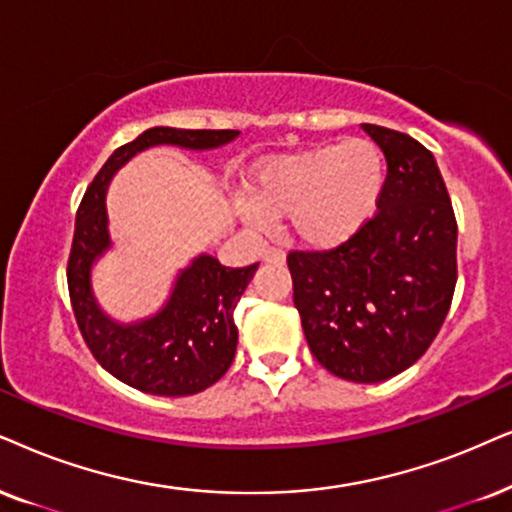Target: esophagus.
I'll return each instance as SVG.
<instances>
[{"label":"esophagus","mask_w":512,"mask_h":512,"mask_svg":"<svg viewBox=\"0 0 512 512\" xmlns=\"http://www.w3.org/2000/svg\"><path fill=\"white\" fill-rule=\"evenodd\" d=\"M264 257H267V260H274V262H283L286 260V252H283L281 248H269L267 252H264Z\"/></svg>","instance_id":"34e87169"}]
</instances>
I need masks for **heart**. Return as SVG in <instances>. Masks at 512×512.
<instances>
[{
  "instance_id": "1",
  "label": "heart",
  "mask_w": 512,
  "mask_h": 512,
  "mask_svg": "<svg viewBox=\"0 0 512 512\" xmlns=\"http://www.w3.org/2000/svg\"><path fill=\"white\" fill-rule=\"evenodd\" d=\"M383 179V155L371 141L309 148L264 165L252 196L245 193L238 200V212L260 231L271 229L274 217H290L302 241L331 248L373 217Z\"/></svg>"
}]
</instances>
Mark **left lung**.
I'll use <instances>...</instances> for the list:
<instances>
[{
    "label": "left lung",
    "instance_id": "left-lung-1",
    "mask_svg": "<svg viewBox=\"0 0 512 512\" xmlns=\"http://www.w3.org/2000/svg\"><path fill=\"white\" fill-rule=\"evenodd\" d=\"M364 129L387 160L378 210L338 248L290 250L288 269L316 361L352 383H380L416 364L449 314L458 224L428 148Z\"/></svg>",
    "mask_w": 512,
    "mask_h": 512
}]
</instances>
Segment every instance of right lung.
<instances>
[{
	"mask_svg": "<svg viewBox=\"0 0 512 512\" xmlns=\"http://www.w3.org/2000/svg\"><path fill=\"white\" fill-rule=\"evenodd\" d=\"M236 129L153 127L120 146L84 191L77 208L73 248L68 257V293L84 342L108 373L129 387L160 397H186L215 385L236 357L238 328L234 309L257 262L224 267L200 255L181 271L163 312L132 326H120L101 312L89 286L96 257L111 245L106 189L113 174L148 146L217 148L236 139Z\"/></svg>",
	"mask_w": 512,
	"mask_h": 512,
	"instance_id": "1",
	"label": "right lung"
}]
</instances>
